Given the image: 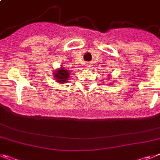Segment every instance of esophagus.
<instances>
[{"label":"esophagus","instance_id":"obj_1","mask_svg":"<svg viewBox=\"0 0 160 160\" xmlns=\"http://www.w3.org/2000/svg\"><path fill=\"white\" fill-rule=\"evenodd\" d=\"M86 65H87V67H90V64H87Z\"/></svg>","mask_w":160,"mask_h":160}]
</instances>
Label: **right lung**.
<instances>
[{
	"label": "right lung",
	"instance_id": "obj_1",
	"mask_svg": "<svg viewBox=\"0 0 160 160\" xmlns=\"http://www.w3.org/2000/svg\"><path fill=\"white\" fill-rule=\"evenodd\" d=\"M69 73H70V71L62 66L56 69L55 72H53V74H54L53 78L58 83L64 84V83H66L69 79Z\"/></svg>",
	"mask_w": 160,
	"mask_h": 160
}]
</instances>
